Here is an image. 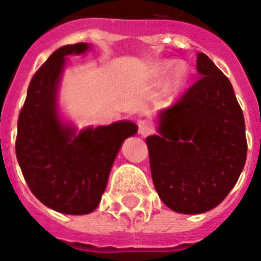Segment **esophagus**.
Segmentation results:
<instances>
[{
    "mask_svg": "<svg viewBox=\"0 0 261 261\" xmlns=\"http://www.w3.org/2000/svg\"><path fill=\"white\" fill-rule=\"evenodd\" d=\"M152 131H154V128H152V125L149 124L147 120L138 121V133H140L141 136H149Z\"/></svg>",
    "mask_w": 261,
    "mask_h": 261,
    "instance_id": "34e87169",
    "label": "esophagus"
}]
</instances>
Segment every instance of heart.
<instances>
[{
  "label": "heart",
  "instance_id": "obj_1",
  "mask_svg": "<svg viewBox=\"0 0 261 261\" xmlns=\"http://www.w3.org/2000/svg\"><path fill=\"white\" fill-rule=\"evenodd\" d=\"M152 76L158 80H168L171 90H179L188 80V69L184 63H175L174 61L158 62L151 70Z\"/></svg>",
  "mask_w": 261,
  "mask_h": 261
}]
</instances>
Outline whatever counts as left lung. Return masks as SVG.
<instances>
[{"label": "left lung", "instance_id": "1", "mask_svg": "<svg viewBox=\"0 0 261 261\" xmlns=\"http://www.w3.org/2000/svg\"><path fill=\"white\" fill-rule=\"evenodd\" d=\"M199 80L156 114L158 134L145 138L156 192L174 212L216 207L236 185L247 155L243 112L232 83L205 54Z\"/></svg>", "mask_w": 261, "mask_h": 261}]
</instances>
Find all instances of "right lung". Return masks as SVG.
Wrapping results in <instances>:
<instances>
[{"label": "right lung", "mask_w": 261, "mask_h": 261, "mask_svg": "<svg viewBox=\"0 0 261 261\" xmlns=\"http://www.w3.org/2000/svg\"><path fill=\"white\" fill-rule=\"evenodd\" d=\"M89 43L65 45L34 74L18 118L15 151L29 189L45 206L66 215H87L99 206L114 160L133 121L77 127L62 118L59 86L66 56L83 55Z\"/></svg>", "instance_id": "right-lung-1"}]
</instances>
